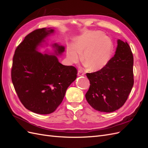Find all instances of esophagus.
<instances>
[{
    "label": "esophagus",
    "instance_id": "1",
    "mask_svg": "<svg viewBox=\"0 0 148 148\" xmlns=\"http://www.w3.org/2000/svg\"><path fill=\"white\" fill-rule=\"evenodd\" d=\"M84 75V73L83 71L80 70H79L78 71V76H83Z\"/></svg>",
    "mask_w": 148,
    "mask_h": 148
}]
</instances>
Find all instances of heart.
<instances>
[{
  "mask_svg": "<svg viewBox=\"0 0 148 148\" xmlns=\"http://www.w3.org/2000/svg\"><path fill=\"white\" fill-rule=\"evenodd\" d=\"M113 50L109 38L100 31H89L67 47L66 57L71 63H78L82 59L88 69L92 71L100 70L108 63Z\"/></svg>",
  "mask_w": 148,
  "mask_h": 148,
  "instance_id": "heart-1",
  "label": "heart"
}]
</instances>
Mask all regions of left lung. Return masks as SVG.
<instances>
[{
	"label": "left lung",
	"mask_w": 148,
	"mask_h": 148,
	"mask_svg": "<svg viewBox=\"0 0 148 148\" xmlns=\"http://www.w3.org/2000/svg\"><path fill=\"white\" fill-rule=\"evenodd\" d=\"M114 56L99 71L87 73L90 86L85 95L93 109L112 112L122 107L134 84L133 56L127 42L119 39Z\"/></svg>",
	"instance_id": "8db88e82"
}]
</instances>
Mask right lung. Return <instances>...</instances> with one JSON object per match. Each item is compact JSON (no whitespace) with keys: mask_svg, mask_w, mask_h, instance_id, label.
<instances>
[{"mask_svg":"<svg viewBox=\"0 0 148 148\" xmlns=\"http://www.w3.org/2000/svg\"><path fill=\"white\" fill-rule=\"evenodd\" d=\"M53 32L49 28L32 31L17 46L13 57L11 77L18 97L26 109L39 114L54 112L77 77L75 66L63 65L56 56L37 51L44 39ZM54 46L59 53L64 51V47Z\"/></svg>","mask_w":148,"mask_h":148,"instance_id":"right-lung-1","label":"right lung"}]
</instances>
